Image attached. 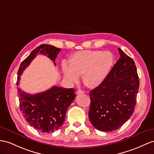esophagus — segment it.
Masks as SVG:
<instances>
[{"label":"esophagus","instance_id":"34e87169","mask_svg":"<svg viewBox=\"0 0 154 154\" xmlns=\"http://www.w3.org/2000/svg\"><path fill=\"white\" fill-rule=\"evenodd\" d=\"M85 94L84 91H82V90H77V95H80V94Z\"/></svg>","mask_w":154,"mask_h":154}]
</instances>
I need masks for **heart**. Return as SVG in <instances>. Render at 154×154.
Masks as SVG:
<instances>
[{
    "label": "heart",
    "mask_w": 154,
    "mask_h": 154,
    "mask_svg": "<svg viewBox=\"0 0 154 154\" xmlns=\"http://www.w3.org/2000/svg\"><path fill=\"white\" fill-rule=\"evenodd\" d=\"M114 57L109 51H81L74 53L69 60V67L64 65L62 71L67 80L78 81L82 75L83 83L88 88H96L103 83L112 67Z\"/></svg>",
    "instance_id": "b5f03b06"
}]
</instances>
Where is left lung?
Masks as SVG:
<instances>
[{"instance_id":"obj_1","label":"left lung","mask_w":154,"mask_h":154,"mask_svg":"<svg viewBox=\"0 0 154 154\" xmlns=\"http://www.w3.org/2000/svg\"><path fill=\"white\" fill-rule=\"evenodd\" d=\"M120 58L103 83L89 93V120L101 131L118 129L131 116L139 79L133 59L118 48Z\"/></svg>"}]
</instances>
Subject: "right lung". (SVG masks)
<instances>
[{
  "label": "right lung",
  "instance_id": "obj_1",
  "mask_svg": "<svg viewBox=\"0 0 154 154\" xmlns=\"http://www.w3.org/2000/svg\"><path fill=\"white\" fill-rule=\"evenodd\" d=\"M61 49L42 44L33 50L23 60L17 72V85L20 76L38 53L43 54L54 62ZM18 88L19 107L29 125L43 133H53L63 124L68 107L75 97L73 88L53 86L45 92L30 94Z\"/></svg>",
  "mask_w": 154,
  "mask_h": 154
}]
</instances>
